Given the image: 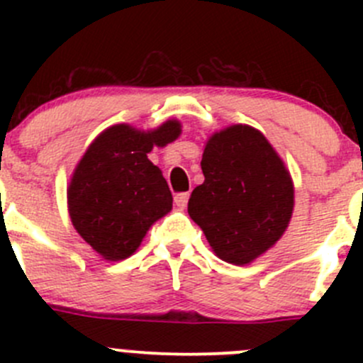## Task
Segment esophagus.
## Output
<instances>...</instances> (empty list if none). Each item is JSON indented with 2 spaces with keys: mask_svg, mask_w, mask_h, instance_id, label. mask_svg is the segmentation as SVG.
Masks as SVG:
<instances>
[{
  "mask_svg": "<svg viewBox=\"0 0 363 363\" xmlns=\"http://www.w3.org/2000/svg\"><path fill=\"white\" fill-rule=\"evenodd\" d=\"M188 200H189V193H177V195L174 196V202L177 205L179 208H186V205H188Z\"/></svg>",
  "mask_w": 363,
  "mask_h": 363,
  "instance_id": "esophagus-1",
  "label": "esophagus"
}]
</instances>
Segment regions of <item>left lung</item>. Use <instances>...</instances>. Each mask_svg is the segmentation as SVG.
Returning a JSON list of instances; mask_svg holds the SVG:
<instances>
[{"label":"left lung","instance_id":"left-lung-1","mask_svg":"<svg viewBox=\"0 0 363 363\" xmlns=\"http://www.w3.org/2000/svg\"><path fill=\"white\" fill-rule=\"evenodd\" d=\"M200 164L205 181L193 189L189 218L223 262H255L290 225L295 205L290 170L265 135L247 124L212 133Z\"/></svg>","mask_w":363,"mask_h":363}]
</instances>
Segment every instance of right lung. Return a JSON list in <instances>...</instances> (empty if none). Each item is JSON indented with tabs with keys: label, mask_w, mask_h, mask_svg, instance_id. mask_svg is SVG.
Instances as JSON below:
<instances>
[{
	"label": "right lung",
	"mask_w": 363,
	"mask_h": 363,
	"mask_svg": "<svg viewBox=\"0 0 363 363\" xmlns=\"http://www.w3.org/2000/svg\"><path fill=\"white\" fill-rule=\"evenodd\" d=\"M181 131L177 119L147 131L113 124L91 142L77 163L67 189L69 219L107 262L133 255L149 228L172 211L167 181L147 155L155 145L177 140Z\"/></svg>",
	"instance_id": "1"
}]
</instances>
